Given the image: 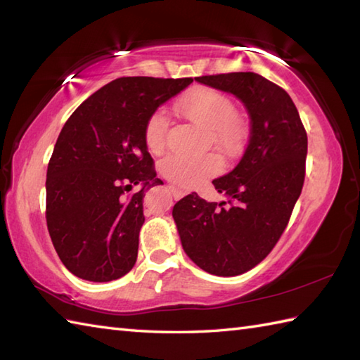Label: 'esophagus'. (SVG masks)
Instances as JSON below:
<instances>
[{
	"label": "esophagus",
	"mask_w": 360,
	"mask_h": 360,
	"mask_svg": "<svg viewBox=\"0 0 360 360\" xmlns=\"http://www.w3.org/2000/svg\"><path fill=\"white\" fill-rule=\"evenodd\" d=\"M168 190H170V193H172L174 198H182V196L186 195L184 190H181V188H178V187H174V186H168Z\"/></svg>",
	"instance_id": "obj_1"
}]
</instances>
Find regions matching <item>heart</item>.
Wrapping results in <instances>:
<instances>
[{"label": "heart", "instance_id": "1", "mask_svg": "<svg viewBox=\"0 0 360 360\" xmlns=\"http://www.w3.org/2000/svg\"><path fill=\"white\" fill-rule=\"evenodd\" d=\"M179 111L195 124L210 128L212 137L227 156L238 153L248 136V128L241 116L235 112V103L229 96L213 88L200 86L182 97ZM168 122L164 111H155L148 117L143 129V141L147 148L158 153L164 148L168 133ZM221 160L215 155L186 156L168 155L160 162V172L168 181L181 187H196L210 176L217 174Z\"/></svg>", "mask_w": 360, "mask_h": 360}]
</instances>
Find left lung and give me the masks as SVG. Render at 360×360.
Returning a JSON list of instances; mask_svg holds the SVG:
<instances>
[{"label": "left lung", "mask_w": 360, "mask_h": 360, "mask_svg": "<svg viewBox=\"0 0 360 360\" xmlns=\"http://www.w3.org/2000/svg\"><path fill=\"white\" fill-rule=\"evenodd\" d=\"M196 82L231 93L250 117L249 143L231 173L213 181L227 202L196 193L174 204L182 248L202 271L235 277L271 254L302 193L308 136L285 89L255 72L202 75Z\"/></svg>", "instance_id": "8db88e82"}]
</instances>
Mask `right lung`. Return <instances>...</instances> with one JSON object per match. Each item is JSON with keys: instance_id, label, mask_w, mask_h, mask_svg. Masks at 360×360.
I'll use <instances>...</instances> for the list:
<instances>
[{"instance_id": "1", "label": "right lung", "mask_w": 360, "mask_h": 360, "mask_svg": "<svg viewBox=\"0 0 360 360\" xmlns=\"http://www.w3.org/2000/svg\"><path fill=\"white\" fill-rule=\"evenodd\" d=\"M192 82L120 77L66 120L46 174V223L60 259L75 277L102 283L133 269L145 190L156 184L145 124ZM134 185L140 190L131 194Z\"/></svg>"}]
</instances>
